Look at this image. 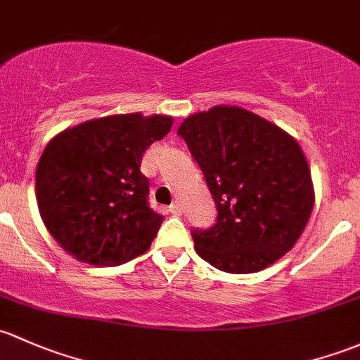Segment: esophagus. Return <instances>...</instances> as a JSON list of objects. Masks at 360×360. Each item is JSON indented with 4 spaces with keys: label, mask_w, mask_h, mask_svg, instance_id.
<instances>
[{
    "label": "esophagus",
    "mask_w": 360,
    "mask_h": 360,
    "mask_svg": "<svg viewBox=\"0 0 360 360\" xmlns=\"http://www.w3.org/2000/svg\"><path fill=\"white\" fill-rule=\"evenodd\" d=\"M169 210H170V214H174V215L183 214V207H181V203H177V202H174L172 205L169 207Z\"/></svg>",
    "instance_id": "esophagus-1"
}]
</instances>
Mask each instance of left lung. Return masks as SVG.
I'll return each instance as SVG.
<instances>
[{
  "label": "left lung",
  "mask_w": 360,
  "mask_h": 360,
  "mask_svg": "<svg viewBox=\"0 0 360 360\" xmlns=\"http://www.w3.org/2000/svg\"><path fill=\"white\" fill-rule=\"evenodd\" d=\"M202 169L217 219L195 250L231 274L262 271L291 250L314 207L310 169L293 138L240 107L190 115L177 129Z\"/></svg>",
  "instance_id": "obj_1"
}]
</instances>
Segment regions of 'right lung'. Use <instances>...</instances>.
I'll return each instance as SVG.
<instances>
[{
	"label": "right lung",
	"instance_id": "1",
	"mask_svg": "<svg viewBox=\"0 0 360 360\" xmlns=\"http://www.w3.org/2000/svg\"><path fill=\"white\" fill-rule=\"evenodd\" d=\"M172 122L141 113L101 117L48 143L36 170V200L65 252L91 266L113 267L150 248L164 215L150 209L148 177L139 167Z\"/></svg>",
	"mask_w": 360,
	"mask_h": 360
}]
</instances>
